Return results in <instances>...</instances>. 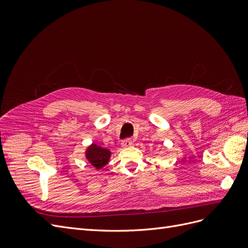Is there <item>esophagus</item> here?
Here are the masks:
<instances>
[{"mask_svg":"<svg viewBox=\"0 0 248 248\" xmlns=\"http://www.w3.org/2000/svg\"><path fill=\"white\" fill-rule=\"evenodd\" d=\"M121 145H122L123 148H128L132 145V140L131 139H125V140H122Z\"/></svg>","mask_w":248,"mask_h":248,"instance_id":"34e87169","label":"esophagus"}]
</instances>
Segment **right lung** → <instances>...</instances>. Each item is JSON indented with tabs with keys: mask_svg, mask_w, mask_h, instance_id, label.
I'll list each match as a JSON object with an SVG mask.
<instances>
[{
	"mask_svg": "<svg viewBox=\"0 0 248 248\" xmlns=\"http://www.w3.org/2000/svg\"><path fill=\"white\" fill-rule=\"evenodd\" d=\"M86 157L88 161L91 163L94 168L99 170L108 162L110 157V151L100 146L92 144L87 149Z\"/></svg>",
	"mask_w": 248,
	"mask_h": 248,
	"instance_id": "1",
	"label": "right lung"
}]
</instances>
